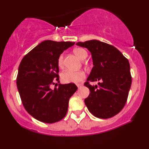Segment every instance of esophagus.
Listing matches in <instances>:
<instances>
[{
  "instance_id": "1",
  "label": "esophagus",
  "mask_w": 149,
  "mask_h": 149,
  "mask_svg": "<svg viewBox=\"0 0 149 149\" xmlns=\"http://www.w3.org/2000/svg\"><path fill=\"white\" fill-rule=\"evenodd\" d=\"M77 86L79 88V87H81L83 86V84H81V83H78V84H77Z\"/></svg>"
}]
</instances>
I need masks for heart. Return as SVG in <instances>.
I'll return each instance as SVG.
<instances>
[{"mask_svg":"<svg viewBox=\"0 0 149 149\" xmlns=\"http://www.w3.org/2000/svg\"><path fill=\"white\" fill-rule=\"evenodd\" d=\"M74 53L76 56L81 60H84L87 57V52L86 50L83 48H75L74 49ZM58 64L59 67L62 68L64 62H63V55L61 54L58 57ZM85 77V74L83 71H74L71 70H66L64 71L61 74L62 80L64 83H77L80 82L84 79Z\"/></svg>","mask_w":149,"mask_h":149,"instance_id":"1","label":"heart"}]
</instances>
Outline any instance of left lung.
Instances as JSON below:
<instances>
[{
    "label": "left lung",
    "mask_w": 149,
    "mask_h": 149,
    "mask_svg": "<svg viewBox=\"0 0 149 149\" xmlns=\"http://www.w3.org/2000/svg\"><path fill=\"white\" fill-rule=\"evenodd\" d=\"M77 45L90 52L93 67L85 86L90 91L85 99L89 111L95 117H113L123 109L132 85L129 61L117 48L97 40L78 42ZM99 80V86L89 81Z\"/></svg>",
    "instance_id": "obj_1"
}]
</instances>
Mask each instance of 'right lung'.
<instances>
[{
	"instance_id": "obj_1",
	"label": "right lung",
	"mask_w": 149,
	"mask_h": 149,
	"mask_svg": "<svg viewBox=\"0 0 149 149\" xmlns=\"http://www.w3.org/2000/svg\"><path fill=\"white\" fill-rule=\"evenodd\" d=\"M74 45V42L44 40L21 61L17 76L18 91L26 111L38 121L54 123L66 115L69 99L77 87L74 83H60L54 89L51 86L60 83L58 57Z\"/></svg>"
}]
</instances>
